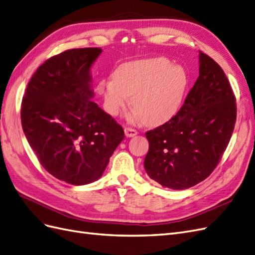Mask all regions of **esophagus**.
<instances>
[{
    "instance_id": "esophagus-1",
    "label": "esophagus",
    "mask_w": 255,
    "mask_h": 255,
    "mask_svg": "<svg viewBox=\"0 0 255 255\" xmlns=\"http://www.w3.org/2000/svg\"><path fill=\"white\" fill-rule=\"evenodd\" d=\"M125 134L127 137H134L138 134V132L136 129L132 128H125Z\"/></svg>"
}]
</instances>
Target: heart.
<instances>
[{"label": "heart", "instance_id": "b5f03b06", "mask_svg": "<svg viewBox=\"0 0 255 255\" xmlns=\"http://www.w3.org/2000/svg\"><path fill=\"white\" fill-rule=\"evenodd\" d=\"M187 74L166 57H149L123 63L115 69L113 79L98 85L105 110L118 116L128 104L134 109L129 120L149 126L163 125L179 111L187 88Z\"/></svg>", "mask_w": 255, "mask_h": 255}]
</instances>
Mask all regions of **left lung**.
<instances>
[{
    "mask_svg": "<svg viewBox=\"0 0 255 255\" xmlns=\"http://www.w3.org/2000/svg\"><path fill=\"white\" fill-rule=\"evenodd\" d=\"M199 78L173 118L145 133V172L163 187L186 189L210 175L236 121V99L221 67L199 53Z\"/></svg>",
    "mask_w": 255,
    "mask_h": 255,
    "instance_id": "1",
    "label": "left lung"
}]
</instances>
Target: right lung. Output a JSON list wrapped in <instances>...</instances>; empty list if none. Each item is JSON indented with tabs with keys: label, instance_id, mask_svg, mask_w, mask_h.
<instances>
[{
	"label": "right lung",
	"instance_id": "right-lung-1",
	"mask_svg": "<svg viewBox=\"0 0 255 255\" xmlns=\"http://www.w3.org/2000/svg\"><path fill=\"white\" fill-rule=\"evenodd\" d=\"M101 53L72 49L45 60L22 99V128L40 164L78 186L102 176L125 138L123 128L92 101L90 70Z\"/></svg>",
	"mask_w": 255,
	"mask_h": 255
}]
</instances>
